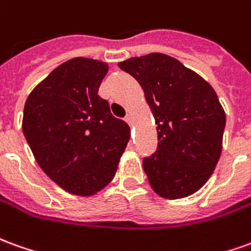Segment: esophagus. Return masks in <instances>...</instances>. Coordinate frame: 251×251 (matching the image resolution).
I'll use <instances>...</instances> for the list:
<instances>
[{
	"label": "esophagus",
	"mask_w": 251,
	"mask_h": 251,
	"mask_svg": "<svg viewBox=\"0 0 251 251\" xmlns=\"http://www.w3.org/2000/svg\"><path fill=\"white\" fill-rule=\"evenodd\" d=\"M125 121L127 122V124H129V125H131V124H133V121H134V115H133L131 113H129L127 115H126Z\"/></svg>",
	"instance_id": "esophagus-1"
}]
</instances>
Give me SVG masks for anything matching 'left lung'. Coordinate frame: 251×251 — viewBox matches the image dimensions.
Masks as SVG:
<instances>
[{
    "mask_svg": "<svg viewBox=\"0 0 251 251\" xmlns=\"http://www.w3.org/2000/svg\"><path fill=\"white\" fill-rule=\"evenodd\" d=\"M118 66L141 85L157 125V150L143 160L151 187L168 200L200 190L223 147L226 113L215 89L162 52L133 57Z\"/></svg>",
    "mask_w": 251,
    "mask_h": 251,
    "instance_id": "obj_1",
    "label": "left lung"
}]
</instances>
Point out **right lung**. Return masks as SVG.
Masks as SVG:
<instances>
[{
	"label": "right lung",
	"instance_id": "right-lung-1",
	"mask_svg": "<svg viewBox=\"0 0 251 251\" xmlns=\"http://www.w3.org/2000/svg\"><path fill=\"white\" fill-rule=\"evenodd\" d=\"M108 65L77 57L55 68L28 95L23 133L40 168L59 187L92 196L115 175L130 127L98 95Z\"/></svg>",
	"mask_w": 251,
	"mask_h": 251
}]
</instances>
